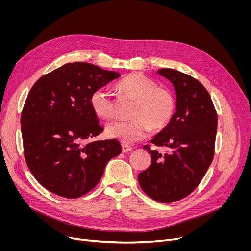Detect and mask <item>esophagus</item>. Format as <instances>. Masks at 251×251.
I'll list each match as a JSON object with an SVG mask.
<instances>
[{"label": "esophagus", "mask_w": 251, "mask_h": 251, "mask_svg": "<svg viewBox=\"0 0 251 251\" xmlns=\"http://www.w3.org/2000/svg\"><path fill=\"white\" fill-rule=\"evenodd\" d=\"M131 151H132V148L128 146V144H126V143H122V151L123 152H128Z\"/></svg>", "instance_id": "esophagus-1"}]
</instances>
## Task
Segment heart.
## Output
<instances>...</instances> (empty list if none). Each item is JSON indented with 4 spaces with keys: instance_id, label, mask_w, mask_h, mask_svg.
Masks as SVG:
<instances>
[{
    "instance_id": "obj_1",
    "label": "heart",
    "mask_w": 251,
    "mask_h": 251,
    "mask_svg": "<svg viewBox=\"0 0 251 251\" xmlns=\"http://www.w3.org/2000/svg\"><path fill=\"white\" fill-rule=\"evenodd\" d=\"M122 91L137 99L131 120H115L105 128L108 136L133 143L147 137L154 129L164 128L175 111V99L172 92L157 87L152 79L140 73L125 76L118 84ZM89 102L91 109L102 119H110L115 114V103L108 87H99L92 92Z\"/></svg>"
}]
</instances>
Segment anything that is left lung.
Here are the masks:
<instances>
[{
    "label": "left lung",
    "instance_id": "left-lung-1",
    "mask_svg": "<svg viewBox=\"0 0 251 251\" xmlns=\"http://www.w3.org/2000/svg\"><path fill=\"white\" fill-rule=\"evenodd\" d=\"M156 73L173 84L176 107L167 126L151 140L168 151L143 147L151 154V164L138 175V182L152 200L169 203L189 195L212 164L218 116L207 90L195 78L170 68Z\"/></svg>",
    "mask_w": 251,
    "mask_h": 251
}]
</instances>
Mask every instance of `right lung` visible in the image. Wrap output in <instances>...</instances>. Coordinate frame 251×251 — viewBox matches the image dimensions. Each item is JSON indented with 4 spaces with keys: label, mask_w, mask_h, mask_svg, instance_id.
Masks as SVG:
<instances>
[{
    "label": "right lung",
    "mask_w": 251,
    "mask_h": 251,
    "mask_svg": "<svg viewBox=\"0 0 251 251\" xmlns=\"http://www.w3.org/2000/svg\"><path fill=\"white\" fill-rule=\"evenodd\" d=\"M120 76L89 63H67L30 89L21 113L24 156L49 191L66 199L86 194L121 153L116 139L86 142L103 130L91 109V94Z\"/></svg>",
    "instance_id": "add662e5"
}]
</instances>
